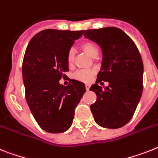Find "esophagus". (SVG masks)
Wrapping results in <instances>:
<instances>
[{"mask_svg": "<svg viewBox=\"0 0 158 158\" xmlns=\"http://www.w3.org/2000/svg\"><path fill=\"white\" fill-rule=\"evenodd\" d=\"M85 88H86V90L89 91V88H90V85H89V84H86Z\"/></svg>", "mask_w": 158, "mask_h": 158, "instance_id": "esophagus-1", "label": "esophagus"}]
</instances>
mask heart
Here are the masks:
<instances>
[{
    "label": "heart",
    "instance_id": "obj_1",
    "mask_svg": "<svg viewBox=\"0 0 158 158\" xmlns=\"http://www.w3.org/2000/svg\"><path fill=\"white\" fill-rule=\"evenodd\" d=\"M81 48L87 53V54L91 57H96L98 55V48L97 45L91 41L83 42L81 44ZM75 58V50L73 48H70L67 53V61L69 64H71L74 61ZM94 75V72L92 70H80L77 72L74 76L75 79H79L80 81L88 83L90 82L92 79V76Z\"/></svg>",
    "mask_w": 158,
    "mask_h": 158
}]
</instances>
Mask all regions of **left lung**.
<instances>
[{
  "instance_id": "8db88e82",
  "label": "left lung",
  "mask_w": 158,
  "mask_h": 158,
  "mask_svg": "<svg viewBox=\"0 0 158 158\" xmlns=\"http://www.w3.org/2000/svg\"><path fill=\"white\" fill-rule=\"evenodd\" d=\"M84 37L97 43L102 52L101 70L91 91L97 101L91 106L95 122L102 127L116 129L130 121L143 91V66L133 40L117 27L87 30ZM109 82L104 89L98 85Z\"/></svg>"
}]
</instances>
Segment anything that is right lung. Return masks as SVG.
Instances as JSON below:
<instances>
[{"label":"right lung","instance_id":"add662e5","mask_svg":"<svg viewBox=\"0 0 158 158\" xmlns=\"http://www.w3.org/2000/svg\"><path fill=\"white\" fill-rule=\"evenodd\" d=\"M84 31L46 29L28 44L23 79L26 100L39 126L49 133H61L72 125L77 105L86 92L85 84L70 79L66 87L59 80L69 71L67 53Z\"/></svg>","mask_w":158,"mask_h":158}]
</instances>
